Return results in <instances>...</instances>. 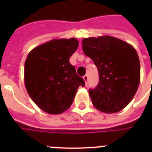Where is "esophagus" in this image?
<instances>
[{"label": "esophagus", "instance_id": "1", "mask_svg": "<svg viewBox=\"0 0 152 152\" xmlns=\"http://www.w3.org/2000/svg\"><path fill=\"white\" fill-rule=\"evenodd\" d=\"M83 80H84V82H85V84L87 85V83H88V75H85V76L83 77Z\"/></svg>", "mask_w": 152, "mask_h": 152}]
</instances>
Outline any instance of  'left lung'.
I'll return each mask as SVG.
<instances>
[{
    "label": "left lung",
    "mask_w": 152,
    "mask_h": 152,
    "mask_svg": "<svg viewBox=\"0 0 152 152\" xmlns=\"http://www.w3.org/2000/svg\"><path fill=\"white\" fill-rule=\"evenodd\" d=\"M83 53L98 68L99 82L89 90L93 106L101 112L114 113L128 106L140 81V64L132 45L113 36L82 40Z\"/></svg>",
    "instance_id": "left-lung-1"
}]
</instances>
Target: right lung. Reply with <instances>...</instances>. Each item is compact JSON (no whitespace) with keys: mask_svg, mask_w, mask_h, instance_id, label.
I'll return each mask as SVG.
<instances>
[{"mask_svg":"<svg viewBox=\"0 0 152 152\" xmlns=\"http://www.w3.org/2000/svg\"><path fill=\"white\" fill-rule=\"evenodd\" d=\"M78 40L52 39L30 51L24 64V84L34 102L50 114H60L71 106L77 89L85 85L69 58Z\"/></svg>","mask_w":152,"mask_h":152,"instance_id":"right-lung-1","label":"right lung"}]
</instances>
